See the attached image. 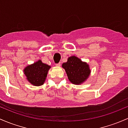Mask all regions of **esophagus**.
<instances>
[{"label":"esophagus","instance_id":"1","mask_svg":"<svg viewBox=\"0 0 128 128\" xmlns=\"http://www.w3.org/2000/svg\"><path fill=\"white\" fill-rule=\"evenodd\" d=\"M60 63H58V64H56V67H60Z\"/></svg>","mask_w":128,"mask_h":128}]
</instances>
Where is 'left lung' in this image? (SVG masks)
Segmentation results:
<instances>
[{
    "mask_svg": "<svg viewBox=\"0 0 128 128\" xmlns=\"http://www.w3.org/2000/svg\"><path fill=\"white\" fill-rule=\"evenodd\" d=\"M62 67L65 70L70 82L77 85L86 81L91 74L89 64L75 56L68 58V61L62 64Z\"/></svg>",
    "mask_w": 128,
    "mask_h": 128,
    "instance_id": "left-lung-1",
    "label": "left lung"
}]
</instances>
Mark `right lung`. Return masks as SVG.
Masks as SVG:
<instances>
[{
    "label": "right lung",
    "mask_w": 128,
    "mask_h": 128,
    "mask_svg": "<svg viewBox=\"0 0 128 128\" xmlns=\"http://www.w3.org/2000/svg\"><path fill=\"white\" fill-rule=\"evenodd\" d=\"M50 66L43 63L41 60L27 66L23 69V72L28 82L34 86H39L44 84Z\"/></svg>",
    "instance_id": "obj_1"
}]
</instances>
